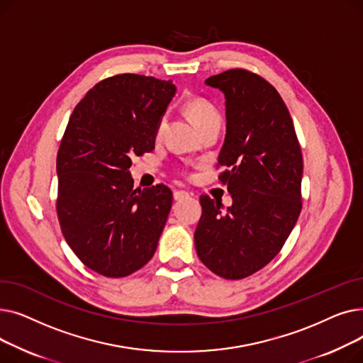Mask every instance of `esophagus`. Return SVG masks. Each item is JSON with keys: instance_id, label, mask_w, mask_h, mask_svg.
<instances>
[{"instance_id": "esophagus-1", "label": "esophagus", "mask_w": 363, "mask_h": 363, "mask_svg": "<svg viewBox=\"0 0 363 363\" xmlns=\"http://www.w3.org/2000/svg\"><path fill=\"white\" fill-rule=\"evenodd\" d=\"M186 197H189V193L188 191H182V189H179V191H175L174 193V199L175 200H184V199H186Z\"/></svg>"}]
</instances>
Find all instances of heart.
Instances as JSON below:
<instances>
[{"label":"heart","mask_w":363,"mask_h":363,"mask_svg":"<svg viewBox=\"0 0 363 363\" xmlns=\"http://www.w3.org/2000/svg\"><path fill=\"white\" fill-rule=\"evenodd\" d=\"M185 110L188 113V116L193 119V122L196 123V126L199 129L204 128L211 122L220 121V114H219L218 108L211 101L206 99H201V97H196V99H191L189 101H186ZM166 125H167L166 118L164 116L160 118V121L156 126V138L163 137V133L166 130Z\"/></svg>","instance_id":"heart-1"}]
</instances>
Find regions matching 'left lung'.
Returning <instances> with one entry per match:
<instances>
[{"label": "left lung", "instance_id": "left-lung-1", "mask_svg": "<svg viewBox=\"0 0 363 363\" xmlns=\"http://www.w3.org/2000/svg\"><path fill=\"white\" fill-rule=\"evenodd\" d=\"M225 94L226 135L218 166L233 206L201 196L194 233L200 260L225 279L260 271L282 249L301 211L303 156L290 111L262 76L230 69L206 79Z\"/></svg>", "mask_w": 363, "mask_h": 363}]
</instances>
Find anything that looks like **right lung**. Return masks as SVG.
<instances>
[{
  "mask_svg": "<svg viewBox=\"0 0 363 363\" xmlns=\"http://www.w3.org/2000/svg\"><path fill=\"white\" fill-rule=\"evenodd\" d=\"M172 81L135 73L94 85L74 107L57 152V216L89 269L122 278L152 257L172 207L163 185L133 189L132 156L155 150L156 126L175 95Z\"/></svg>",
  "mask_w": 363,
  "mask_h": 363,
  "instance_id": "add662e5",
  "label": "right lung"
}]
</instances>
